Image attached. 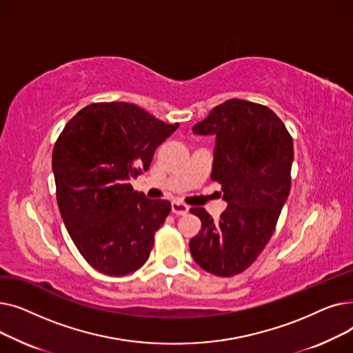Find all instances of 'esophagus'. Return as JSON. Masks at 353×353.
I'll return each instance as SVG.
<instances>
[{
  "label": "esophagus",
  "instance_id": "esophagus-1",
  "mask_svg": "<svg viewBox=\"0 0 353 353\" xmlns=\"http://www.w3.org/2000/svg\"><path fill=\"white\" fill-rule=\"evenodd\" d=\"M172 212L174 214H180V216H184L189 213V206L184 205V203H180V201H173L172 203Z\"/></svg>",
  "mask_w": 353,
  "mask_h": 353
}]
</instances>
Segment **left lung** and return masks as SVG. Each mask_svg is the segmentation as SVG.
<instances>
[{"label": "left lung", "instance_id": "8db88e82", "mask_svg": "<svg viewBox=\"0 0 353 353\" xmlns=\"http://www.w3.org/2000/svg\"><path fill=\"white\" fill-rule=\"evenodd\" d=\"M193 133L216 136L212 180L221 184L228 209L219 221L190 209L201 220L190 252L201 269L230 277L256 261L276 229L290 192L293 140L269 107L239 99L214 107Z\"/></svg>", "mask_w": 353, "mask_h": 353}]
</instances>
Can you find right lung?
Here are the masks:
<instances>
[{
	"label": "right lung",
	"mask_w": 353,
	"mask_h": 353,
	"mask_svg": "<svg viewBox=\"0 0 353 353\" xmlns=\"http://www.w3.org/2000/svg\"><path fill=\"white\" fill-rule=\"evenodd\" d=\"M177 127L136 104L92 103L55 141L59 209L74 245L96 270L124 276L147 262L172 205L147 199L128 181L148 169Z\"/></svg>",
	"instance_id": "add662e5"
}]
</instances>
